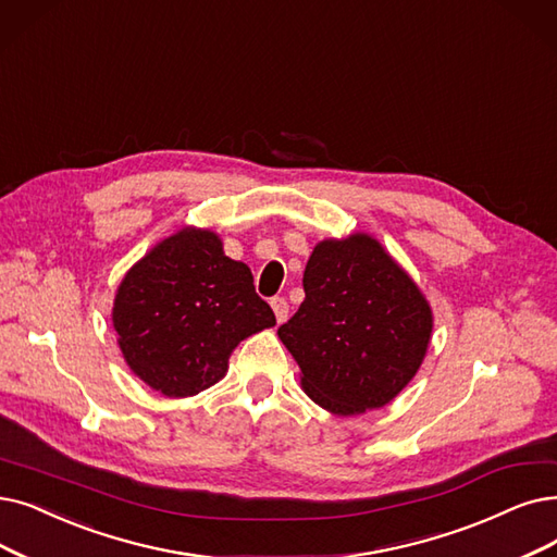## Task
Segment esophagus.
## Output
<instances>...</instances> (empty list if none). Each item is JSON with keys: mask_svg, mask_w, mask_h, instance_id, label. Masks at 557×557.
I'll return each mask as SVG.
<instances>
[{"mask_svg": "<svg viewBox=\"0 0 557 557\" xmlns=\"http://www.w3.org/2000/svg\"><path fill=\"white\" fill-rule=\"evenodd\" d=\"M270 304H272V308H274L276 322H278V324L285 322L287 315H290V304H287V299H285V297H274Z\"/></svg>", "mask_w": 557, "mask_h": 557, "instance_id": "1", "label": "esophagus"}]
</instances>
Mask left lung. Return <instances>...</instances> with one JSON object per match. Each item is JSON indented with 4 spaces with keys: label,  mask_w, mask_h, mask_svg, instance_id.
<instances>
[{
    "label": "left lung",
    "mask_w": 557,
    "mask_h": 557,
    "mask_svg": "<svg viewBox=\"0 0 557 557\" xmlns=\"http://www.w3.org/2000/svg\"><path fill=\"white\" fill-rule=\"evenodd\" d=\"M304 293L278 338L299 363L308 397L338 416L388 405L430 345L432 310L416 283L359 233L318 244Z\"/></svg>",
    "instance_id": "obj_1"
}]
</instances>
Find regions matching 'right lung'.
Segmentation results:
<instances>
[{
  "instance_id": "add662e5",
  "label": "right lung",
  "mask_w": 557,
  "mask_h": 557,
  "mask_svg": "<svg viewBox=\"0 0 557 557\" xmlns=\"http://www.w3.org/2000/svg\"><path fill=\"white\" fill-rule=\"evenodd\" d=\"M274 324L249 267L224 256L210 231H183L158 244L127 272L114 301L127 366L166 397L216 384L237 343Z\"/></svg>"
}]
</instances>
